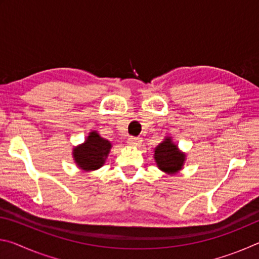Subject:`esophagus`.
Here are the masks:
<instances>
[{
    "label": "esophagus",
    "mask_w": 259,
    "mask_h": 259,
    "mask_svg": "<svg viewBox=\"0 0 259 259\" xmlns=\"http://www.w3.org/2000/svg\"><path fill=\"white\" fill-rule=\"evenodd\" d=\"M128 143H129V145H131V146H138L139 144L142 143V138L134 137V136H131V137H129V139H128Z\"/></svg>",
    "instance_id": "34e87169"
}]
</instances>
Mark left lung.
<instances>
[{
    "mask_svg": "<svg viewBox=\"0 0 259 259\" xmlns=\"http://www.w3.org/2000/svg\"><path fill=\"white\" fill-rule=\"evenodd\" d=\"M155 161L157 166L165 172H176L182 169L184 163V154L178 152L177 146L171 143L170 138H166L155 148Z\"/></svg>",
    "mask_w": 259,
    "mask_h": 259,
    "instance_id": "8db88e82",
    "label": "left lung"
}]
</instances>
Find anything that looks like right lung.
<instances>
[{"mask_svg":"<svg viewBox=\"0 0 259 259\" xmlns=\"http://www.w3.org/2000/svg\"><path fill=\"white\" fill-rule=\"evenodd\" d=\"M111 143L93 131L83 145L74 148V159L83 170H95L104 164L111 148Z\"/></svg>","mask_w":259,"mask_h":259,"instance_id":"right-lung-1","label":"right lung"}]
</instances>
